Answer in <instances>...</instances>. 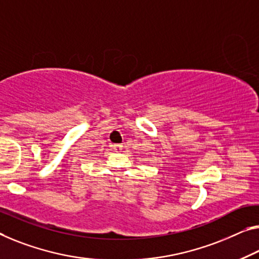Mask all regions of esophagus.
<instances>
[{
    "mask_svg": "<svg viewBox=\"0 0 259 259\" xmlns=\"http://www.w3.org/2000/svg\"><path fill=\"white\" fill-rule=\"evenodd\" d=\"M112 148L114 152H120V150L122 149V145L121 143H116V145L112 146Z\"/></svg>",
    "mask_w": 259,
    "mask_h": 259,
    "instance_id": "esophagus-1",
    "label": "esophagus"
}]
</instances>
